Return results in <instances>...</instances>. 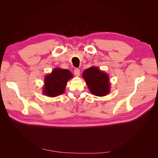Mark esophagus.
<instances>
[{"instance_id": "obj_1", "label": "esophagus", "mask_w": 158, "mask_h": 158, "mask_svg": "<svg viewBox=\"0 0 158 158\" xmlns=\"http://www.w3.org/2000/svg\"><path fill=\"white\" fill-rule=\"evenodd\" d=\"M74 73L76 77H79L80 75V70L79 69H75L74 70Z\"/></svg>"}]
</instances>
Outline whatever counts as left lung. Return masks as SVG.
I'll list each match as a JSON object with an SVG mask.
<instances>
[{"mask_svg":"<svg viewBox=\"0 0 158 158\" xmlns=\"http://www.w3.org/2000/svg\"><path fill=\"white\" fill-rule=\"evenodd\" d=\"M83 77L94 95L103 96L109 92L110 83L108 75L97 67H90L83 73Z\"/></svg>","mask_w":158,"mask_h":158,"instance_id":"1","label":"left lung"}]
</instances>
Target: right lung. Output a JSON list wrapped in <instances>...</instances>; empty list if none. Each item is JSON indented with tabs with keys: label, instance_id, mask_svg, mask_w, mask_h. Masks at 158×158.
Returning <instances> with one entry per match:
<instances>
[{
	"label": "right lung",
	"instance_id": "1",
	"mask_svg": "<svg viewBox=\"0 0 158 158\" xmlns=\"http://www.w3.org/2000/svg\"><path fill=\"white\" fill-rule=\"evenodd\" d=\"M72 77L73 75L69 70L55 69L51 74L45 77L43 93L51 97L62 94L64 92L69 79Z\"/></svg>",
	"mask_w": 158,
	"mask_h": 158
}]
</instances>
